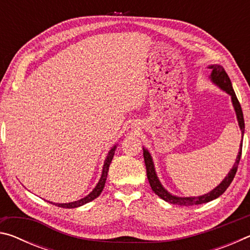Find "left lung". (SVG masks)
Wrapping results in <instances>:
<instances>
[{
	"label": "left lung",
	"instance_id": "8db88e82",
	"mask_svg": "<svg viewBox=\"0 0 250 250\" xmlns=\"http://www.w3.org/2000/svg\"><path fill=\"white\" fill-rule=\"evenodd\" d=\"M208 68L211 69V74L209 77L211 82H213L215 84H217L221 89L226 91L227 94L231 97V103H232V105H234V109L236 111V116H237V120H238L239 128H240V130H242V135H244L245 121H244L243 110H242V107H240L238 99H237L235 91H234V89H232L229 77H228V75L226 74L225 69H224L222 66L210 65V66H208ZM242 149H243V140H242V143H240L239 152H238V155H237V158H236V162L234 163V167H231V170L229 171V173H228L225 179L222 181V183L218 186H216L213 191H210L207 194H204V195H202V196L179 197V196L172 195L171 193H168L167 189L163 188L162 184H161V182L158 179V176H156L154 164H153V161H152L151 154L149 153V151L143 147V158H145V163H146V175H147V180H149V183H150L152 191H153L156 195L160 196L162 200H164L166 202L171 203V204L181 205V206L198 205V204H203V203H208L210 201H213V200H215V198H217L218 196H221L222 194L226 191L228 186L230 185L232 180H234L235 174L237 172V168H238L240 156H242Z\"/></svg>",
	"mask_w": 250,
	"mask_h": 250
}]
</instances>
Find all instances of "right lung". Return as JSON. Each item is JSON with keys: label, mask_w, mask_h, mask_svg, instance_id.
Returning <instances> with one entry per match:
<instances>
[{"label": "right lung", "mask_w": 250, "mask_h": 250, "mask_svg": "<svg viewBox=\"0 0 250 250\" xmlns=\"http://www.w3.org/2000/svg\"><path fill=\"white\" fill-rule=\"evenodd\" d=\"M116 149H117V146H113L111 147V150L109 151L107 158H105V160H104V167H103V174H101V177H100V180L98 182V184L96 185V188L92 189V192L88 194L86 197H83V198H82V200L76 201V202L62 203V204H59V203H53V202H49V203H52V204L56 205L58 207H62V208H75V207H79L82 205L87 204V203H89L92 200H95V198L98 197L101 194V192H103L104 188V183H105V180H107L110 163H111L113 155H115Z\"/></svg>", "instance_id": "1"}]
</instances>
